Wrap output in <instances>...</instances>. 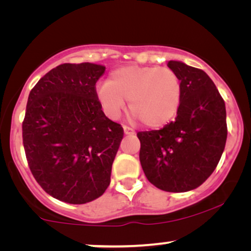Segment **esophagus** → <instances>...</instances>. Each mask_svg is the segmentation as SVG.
<instances>
[{
    "label": "esophagus",
    "mask_w": 251,
    "mask_h": 251,
    "mask_svg": "<svg viewBox=\"0 0 251 251\" xmlns=\"http://www.w3.org/2000/svg\"><path fill=\"white\" fill-rule=\"evenodd\" d=\"M123 130H125L126 135H135L136 131L132 128H130L128 126H123Z\"/></svg>",
    "instance_id": "34e87169"
}]
</instances>
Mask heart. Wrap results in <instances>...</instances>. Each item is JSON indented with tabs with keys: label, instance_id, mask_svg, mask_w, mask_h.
I'll use <instances>...</instances> for the list:
<instances>
[{
	"label": "heart",
	"instance_id": "1",
	"mask_svg": "<svg viewBox=\"0 0 251 251\" xmlns=\"http://www.w3.org/2000/svg\"><path fill=\"white\" fill-rule=\"evenodd\" d=\"M98 98L111 118H118L129 100L130 111L143 125L157 128L171 121L179 111L181 82L169 67H120L99 85Z\"/></svg>",
	"mask_w": 251,
	"mask_h": 251
}]
</instances>
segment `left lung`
Masks as SVG:
<instances>
[{"instance_id": "8db88e82", "label": "left lung", "mask_w": 251, "mask_h": 251, "mask_svg": "<svg viewBox=\"0 0 251 251\" xmlns=\"http://www.w3.org/2000/svg\"><path fill=\"white\" fill-rule=\"evenodd\" d=\"M181 82L175 121L140 131L139 160L150 183L162 191L186 192L207 180L221 160L227 138L224 99L207 73L170 60Z\"/></svg>"}]
</instances>
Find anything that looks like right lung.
<instances>
[{
	"label": "right lung",
	"instance_id": "obj_1",
	"mask_svg": "<svg viewBox=\"0 0 251 251\" xmlns=\"http://www.w3.org/2000/svg\"><path fill=\"white\" fill-rule=\"evenodd\" d=\"M105 67L61 64L30 90L23 121L27 163L41 187L73 204L102 195L123 128L106 118L96 91Z\"/></svg>",
	"mask_w": 251,
	"mask_h": 251
}]
</instances>
